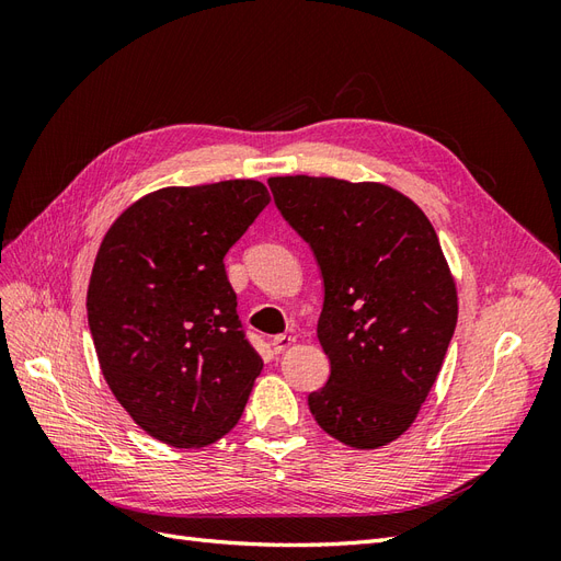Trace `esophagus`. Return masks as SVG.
Wrapping results in <instances>:
<instances>
[{
    "label": "esophagus",
    "mask_w": 561,
    "mask_h": 561,
    "mask_svg": "<svg viewBox=\"0 0 561 561\" xmlns=\"http://www.w3.org/2000/svg\"><path fill=\"white\" fill-rule=\"evenodd\" d=\"M293 344H295V336H290V334H276L274 339H271V346H274V353H285Z\"/></svg>",
    "instance_id": "34e87169"
}]
</instances>
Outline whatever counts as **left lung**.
<instances>
[{
  "label": "left lung",
  "instance_id": "8db88e82",
  "mask_svg": "<svg viewBox=\"0 0 561 561\" xmlns=\"http://www.w3.org/2000/svg\"><path fill=\"white\" fill-rule=\"evenodd\" d=\"M276 208L320 268L318 339L328 383L309 393L318 426L377 449L412 426L456 328V287L428 217L375 182L268 180Z\"/></svg>",
  "mask_w": 561,
  "mask_h": 561
}]
</instances>
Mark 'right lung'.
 <instances>
[{
  "label": "right lung",
  "mask_w": 561,
  "mask_h": 561,
  "mask_svg": "<svg viewBox=\"0 0 561 561\" xmlns=\"http://www.w3.org/2000/svg\"><path fill=\"white\" fill-rule=\"evenodd\" d=\"M268 201L257 180L168 186L133 203L98 250L87 309L100 369L165 445H210L243 414L262 360L225 254Z\"/></svg>",
  "instance_id": "obj_1"
}]
</instances>
